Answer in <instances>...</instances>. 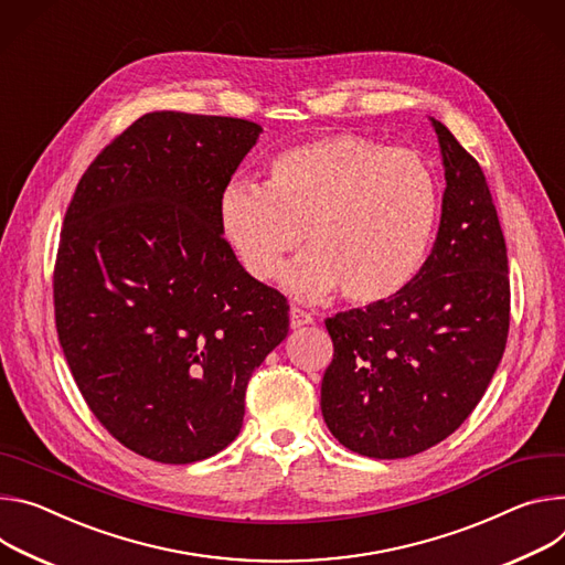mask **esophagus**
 I'll return each mask as SVG.
<instances>
[{
    "instance_id": "esophagus-1",
    "label": "esophagus",
    "mask_w": 565,
    "mask_h": 565,
    "mask_svg": "<svg viewBox=\"0 0 565 565\" xmlns=\"http://www.w3.org/2000/svg\"><path fill=\"white\" fill-rule=\"evenodd\" d=\"M311 321H315V319H311V317L307 315V311H302V309H298V307H291V309H289V328H291V330H298V328H302V326H309Z\"/></svg>"
}]
</instances>
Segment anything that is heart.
Instances as JSON below:
<instances>
[{"mask_svg": "<svg viewBox=\"0 0 565 565\" xmlns=\"http://www.w3.org/2000/svg\"><path fill=\"white\" fill-rule=\"evenodd\" d=\"M217 220L254 280H271L305 231L309 248L285 267L282 287L307 300L341 287L350 302L377 305L426 265L440 188L417 152L341 132L276 152L265 183L233 177Z\"/></svg>", "mask_w": 565, "mask_h": 565, "instance_id": "b5f03b06", "label": "heart"}]
</instances>
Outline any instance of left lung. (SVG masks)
<instances>
[{"mask_svg":"<svg viewBox=\"0 0 565 565\" xmlns=\"http://www.w3.org/2000/svg\"><path fill=\"white\" fill-rule=\"evenodd\" d=\"M447 188L430 256L399 296L326 321L334 359L321 411L350 451L422 454L482 399L510 330L508 246L478 161L430 118Z\"/></svg>","mask_w":565,"mask_h":565,"instance_id":"8db88e82","label":"left lung"}]
</instances>
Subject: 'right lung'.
Here are the masks:
<instances>
[{
    "mask_svg": "<svg viewBox=\"0 0 565 565\" xmlns=\"http://www.w3.org/2000/svg\"><path fill=\"white\" fill-rule=\"evenodd\" d=\"M258 122L150 111L87 168L60 233L57 339L98 422L135 454L188 465L242 428L254 370L289 332L250 278L217 202Z\"/></svg>",
    "mask_w": 565,
    "mask_h": 565,
    "instance_id": "1",
    "label": "right lung"
}]
</instances>
